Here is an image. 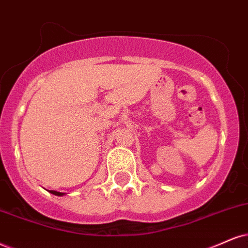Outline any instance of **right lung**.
<instances>
[{"mask_svg":"<svg viewBox=\"0 0 248 248\" xmlns=\"http://www.w3.org/2000/svg\"><path fill=\"white\" fill-rule=\"evenodd\" d=\"M51 194H55V195H59V197H61V195H63L64 193H62V192H57V191H49Z\"/></svg>","mask_w":248,"mask_h":248,"instance_id":"right-lung-1","label":"right lung"}]
</instances>
